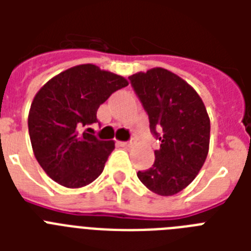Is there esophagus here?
Returning <instances> with one entry per match:
<instances>
[{
    "mask_svg": "<svg viewBox=\"0 0 251 251\" xmlns=\"http://www.w3.org/2000/svg\"><path fill=\"white\" fill-rule=\"evenodd\" d=\"M118 145L122 146V147H130V146H131V142H118Z\"/></svg>",
    "mask_w": 251,
    "mask_h": 251,
    "instance_id": "1",
    "label": "esophagus"
}]
</instances>
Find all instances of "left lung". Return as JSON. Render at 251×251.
I'll list each match as a JSON object with an SVG mask.
<instances>
[{
    "instance_id": "1",
    "label": "left lung",
    "mask_w": 251,
    "mask_h": 251,
    "mask_svg": "<svg viewBox=\"0 0 251 251\" xmlns=\"http://www.w3.org/2000/svg\"><path fill=\"white\" fill-rule=\"evenodd\" d=\"M150 118V129L161 142L155 163L138 178L157 195L171 197L190 185L210 149V117L198 92L175 73L152 68L130 75Z\"/></svg>"
}]
</instances>
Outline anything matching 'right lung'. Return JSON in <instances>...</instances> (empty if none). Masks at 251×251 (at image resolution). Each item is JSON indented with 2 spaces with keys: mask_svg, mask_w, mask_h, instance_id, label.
<instances>
[{
  "mask_svg": "<svg viewBox=\"0 0 251 251\" xmlns=\"http://www.w3.org/2000/svg\"><path fill=\"white\" fill-rule=\"evenodd\" d=\"M127 84L124 76L83 64L37 91L28 113L29 139L37 163L53 181L79 189L101 175L114 141H100L83 127L98 122L99 106Z\"/></svg>",
  "mask_w": 251,
  "mask_h": 251,
  "instance_id": "right-lung-1",
  "label": "right lung"
}]
</instances>
